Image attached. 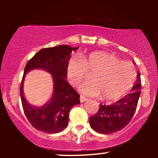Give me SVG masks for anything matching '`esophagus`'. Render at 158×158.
Returning a JSON list of instances; mask_svg holds the SVG:
<instances>
[{"label":"esophagus","mask_w":158,"mask_h":158,"mask_svg":"<svg viewBox=\"0 0 158 158\" xmlns=\"http://www.w3.org/2000/svg\"><path fill=\"white\" fill-rule=\"evenodd\" d=\"M87 100H88V99H87V98H85L84 97H82V96H81V97H80V102H84Z\"/></svg>","instance_id":"34e87169"}]
</instances>
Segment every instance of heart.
Segmentation results:
<instances>
[{"label": "heart", "instance_id": "heart-1", "mask_svg": "<svg viewBox=\"0 0 158 158\" xmlns=\"http://www.w3.org/2000/svg\"><path fill=\"white\" fill-rule=\"evenodd\" d=\"M90 74V81L83 83L79 90L85 96L101 97L104 101L120 99L131 90L136 70L128 61H119L106 52H92L81 58L73 56L68 61L67 75L70 83L77 86Z\"/></svg>", "mask_w": 158, "mask_h": 158}]
</instances>
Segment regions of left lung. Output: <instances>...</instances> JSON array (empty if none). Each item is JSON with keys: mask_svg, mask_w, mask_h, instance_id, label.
I'll return each mask as SVG.
<instances>
[{"mask_svg": "<svg viewBox=\"0 0 158 158\" xmlns=\"http://www.w3.org/2000/svg\"><path fill=\"white\" fill-rule=\"evenodd\" d=\"M136 83L132 87L131 94H127L114 104L100 105L95 115L90 117V126L97 133L108 135L126 127L131 121L137 109L141 93L140 73L137 75Z\"/></svg>", "mask_w": 158, "mask_h": 158, "instance_id": "obj_1", "label": "left lung"}]
</instances>
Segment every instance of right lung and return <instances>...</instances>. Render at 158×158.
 Returning <instances> with one entry per match:
<instances>
[{"instance_id":"right-lung-1","label":"right lung","mask_w":158,"mask_h":158,"mask_svg":"<svg viewBox=\"0 0 158 158\" xmlns=\"http://www.w3.org/2000/svg\"><path fill=\"white\" fill-rule=\"evenodd\" d=\"M79 48L59 45L39 50L24 68L20 87L23 112L29 122L39 131L49 134L62 131L68 124L69 113L74 106L80 103L79 94L67 81V67L72 51ZM35 69H41L52 75L54 91L46 104L36 107L30 104L23 94V81L26 73Z\"/></svg>"}]
</instances>
